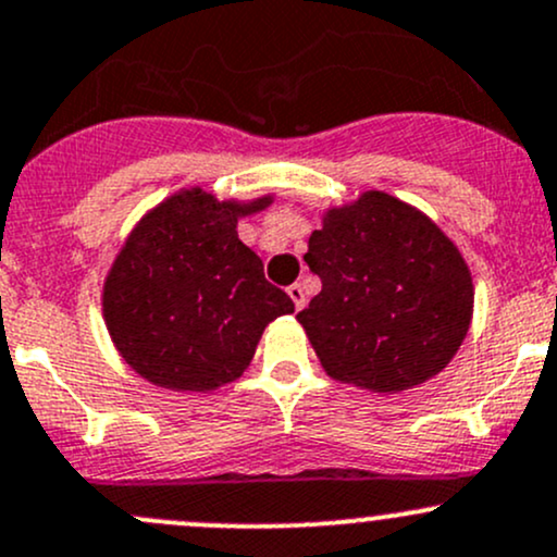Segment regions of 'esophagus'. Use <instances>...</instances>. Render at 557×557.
Listing matches in <instances>:
<instances>
[{
    "mask_svg": "<svg viewBox=\"0 0 557 557\" xmlns=\"http://www.w3.org/2000/svg\"><path fill=\"white\" fill-rule=\"evenodd\" d=\"M288 296H290V301H293V307L296 309H304L307 307V293H304V288L298 283H293L290 288H288Z\"/></svg>",
    "mask_w": 557,
    "mask_h": 557,
    "instance_id": "34e87169",
    "label": "esophagus"
}]
</instances>
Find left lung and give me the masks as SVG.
<instances>
[{"instance_id":"8db88e82","label":"left lung","mask_w":557,"mask_h":557,"mask_svg":"<svg viewBox=\"0 0 557 557\" xmlns=\"http://www.w3.org/2000/svg\"><path fill=\"white\" fill-rule=\"evenodd\" d=\"M322 290L296 320L333 381L399 394L438 375L473 322L460 248L383 189L322 209L304 256Z\"/></svg>"}]
</instances>
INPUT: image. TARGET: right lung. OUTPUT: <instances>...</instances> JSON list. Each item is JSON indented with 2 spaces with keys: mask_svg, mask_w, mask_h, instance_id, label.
<instances>
[{
  "mask_svg": "<svg viewBox=\"0 0 557 557\" xmlns=\"http://www.w3.org/2000/svg\"><path fill=\"white\" fill-rule=\"evenodd\" d=\"M274 195L224 198L182 187L139 216L102 283V320L139 377L180 394H209L248 370L269 322L293 301L267 283L237 222Z\"/></svg>",
  "mask_w": 557,
  "mask_h": 557,
  "instance_id": "obj_1",
  "label": "right lung"
}]
</instances>
